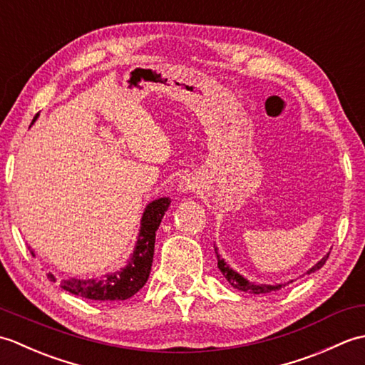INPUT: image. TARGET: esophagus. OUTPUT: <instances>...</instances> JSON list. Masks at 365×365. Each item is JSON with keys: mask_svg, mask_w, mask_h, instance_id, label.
Returning <instances> with one entry per match:
<instances>
[{"mask_svg": "<svg viewBox=\"0 0 365 365\" xmlns=\"http://www.w3.org/2000/svg\"><path fill=\"white\" fill-rule=\"evenodd\" d=\"M178 190H182V191H191V190H195V183H192L188 177H185L183 180L178 183Z\"/></svg>", "mask_w": 365, "mask_h": 365, "instance_id": "34e87169", "label": "esophagus"}]
</instances>
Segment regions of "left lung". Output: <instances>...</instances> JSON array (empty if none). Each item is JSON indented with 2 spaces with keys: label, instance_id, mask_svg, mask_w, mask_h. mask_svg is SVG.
<instances>
[{
  "label": "left lung",
  "instance_id": "obj_1",
  "mask_svg": "<svg viewBox=\"0 0 365 365\" xmlns=\"http://www.w3.org/2000/svg\"><path fill=\"white\" fill-rule=\"evenodd\" d=\"M215 252H216V259H218V268H220V271L222 273V276L227 279L229 284H230L232 287H235V289L242 290V292L255 293V294H259V293H271V292L281 290V289H284L285 285H289L290 282H293V281H290V282H287V284H277V285H265V284H254V282H250V281H246V279H245L243 276H240V274L237 273V271L229 268L227 263L224 262V259H221L220 255H218V251H216V247H215ZM328 257H329V254L324 255V257H323L319 263H317L315 267H312L311 269H309V273H314V271L320 269V268L324 265V263H327Z\"/></svg>",
  "mask_w": 365,
  "mask_h": 365
}]
</instances>
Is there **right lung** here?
<instances>
[{"instance_id":"1","label":"right lung","mask_w":365,"mask_h":365,"mask_svg":"<svg viewBox=\"0 0 365 365\" xmlns=\"http://www.w3.org/2000/svg\"><path fill=\"white\" fill-rule=\"evenodd\" d=\"M37 115L38 113L34 115L33 122ZM169 204L170 200L168 197H161L147 205L133 255L122 271H115L100 279H61V289L92 301H122L133 297L149 279L155 251V232L160 227ZM48 277L50 281L56 282V277L51 273H48Z\"/></svg>"}]
</instances>
